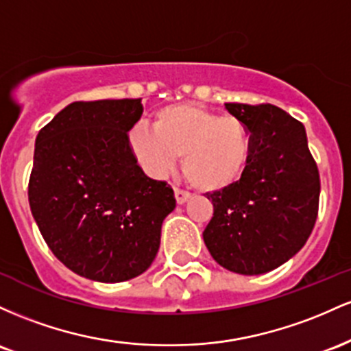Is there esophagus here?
Wrapping results in <instances>:
<instances>
[{
  "label": "esophagus",
  "mask_w": 351,
  "mask_h": 351,
  "mask_svg": "<svg viewBox=\"0 0 351 351\" xmlns=\"http://www.w3.org/2000/svg\"><path fill=\"white\" fill-rule=\"evenodd\" d=\"M174 195H176V200L179 206H182V204H186L189 199H191V194H189L187 191H182V189H174Z\"/></svg>",
  "instance_id": "esophagus-1"
}]
</instances>
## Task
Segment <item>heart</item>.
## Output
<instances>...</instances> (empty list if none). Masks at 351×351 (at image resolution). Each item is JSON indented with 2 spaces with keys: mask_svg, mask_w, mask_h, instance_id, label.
Instances as JSON below:
<instances>
[{
  "mask_svg": "<svg viewBox=\"0 0 351 351\" xmlns=\"http://www.w3.org/2000/svg\"><path fill=\"white\" fill-rule=\"evenodd\" d=\"M132 156L152 177H165L182 157L187 182L200 192H220L235 186L252 156L249 128L235 116L195 104L174 102L154 114L152 131L134 128L128 134Z\"/></svg>",
  "mask_w": 351,
  "mask_h": 351,
  "instance_id": "1",
  "label": "heart"
}]
</instances>
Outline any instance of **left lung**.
Returning <instances> with one entry per match:
<instances>
[{
  "label": "left lung",
  "instance_id": "1",
  "mask_svg": "<svg viewBox=\"0 0 351 351\" xmlns=\"http://www.w3.org/2000/svg\"><path fill=\"white\" fill-rule=\"evenodd\" d=\"M249 128L252 156L235 186L207 194L214 217L204 242L223 269L261 275L305 245L318 214L320 176L300 121L271 104L227 102Z\"/></svg>",
  "mask_w": 351,
  "mask_h": 351
}]
</instances>
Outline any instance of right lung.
Returning a JSON list of instances; mask_svg holds the SVG:
<instances>
[{"label":"right lung","mask_w":351,"mask_h":351,"mask_svg":"<svg viewBox=\"0 0 351 351\" xmlns=\"http://www.w3.org/2000/svg\"><path fill=\"white\" fill-rule=\"evenodd\" d=\"M141 116V99L71 102L36 137L31 214L58 261L89 280L144 274L176 208L171 186L145 176L129 147Z\"/></svg>","instance_id":"add662e5"}]
</instances>
